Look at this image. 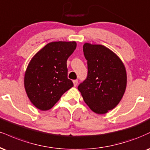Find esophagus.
Here are the masks:
<instances>
[{
  "instance_id": "esophagus-1",
  "label": "esophagus",
  "mask_w": 150,
  "mask_h": 150,
  "mask_svg": "<svg viewBox=\"0 0 150 150\" xmlns=\"http://www.w3.org/2000/svg\"><path fill=\"white\" fill-rule=\"evenodd\" d=\"M73 84H74V86H76L77 84H78V80H73Z\"/></svg>"
}]
</instances>
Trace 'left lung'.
Returning <instances> with one entry per match:
<instances>
[{
	"instance_id": "8db88e82",
	"label": "left lung",
	"mask_w": 150,
	"mask_h": 150,
	"mask_svg": "<svg viewBox=\"0 0 150 150\" xmlns=\"http://www.w3.org/2000/svg\"><path fill=\"white\" fill-rule=\"evenodd\" d=\"M83 52L88 73L77 89L91 110L105 114L123 97L127 87L126 68L114 52L101 45L85 43Z\"/></svg>"
}]
</instances>
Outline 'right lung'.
<instances>
[{
	"instance_id": "1",
	"label": "right lung",
	"mask_w": 150,
	"mask_h": 150,
	"mask_svg": "<svg viewBox=\"0 0 150 150\" xmlns=\"http://www.w3.org/2000/svg\"><path fill=\"white\" fill-rule=\"evenodd\" d=\"M76 47L75 41L48 43L30 60L25 73L24 87L38 109H51L73 86L68 78L67 60Z\"/></svg>"
}]
</instances>
